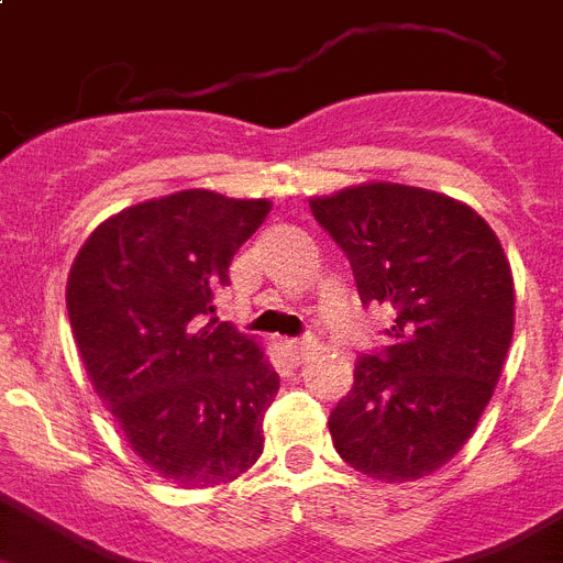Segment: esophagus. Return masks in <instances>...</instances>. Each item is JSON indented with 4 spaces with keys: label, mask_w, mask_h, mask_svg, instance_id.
Segmentation results:
<instances>
[{
    "label": "esophagus",
    "mask_w": 563,
    "mask_h": 563,
    "mask_svg": "<svg viewBox=\"0 0 563 563\" xmlns=\"http://www.w3.org/2000/svg\"><path fill=\"white\" fill-rule=\"evenodd\" d=\"M318 352V340L314 338H303V340H289V354L295 357L297 363L309 361L311 354Z\"/></svg>",
    "instance_id": "34e87169"
}]
</instances>
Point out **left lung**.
Segmentation results:
<instances>
[{
  "instance_id": "8db88e82",
  "label": "left lung",
  "mask_w": 563,
  "mask_h": 563,
  "mask_svg": "<svg viewBox=\"0 0 563 563\" xmlns=\"http://www.w3.org/2000/svg\"><path fill=\"white\" fill-rule=\"evenodd\" d=\"M346 252L363 303L395 314L389 346L354 363L329 418L334 450L384 484L450 464L493 400L515 332V283L500 240L466 202L372 179L311 197Z\"/></svg>"
}]
</instances>
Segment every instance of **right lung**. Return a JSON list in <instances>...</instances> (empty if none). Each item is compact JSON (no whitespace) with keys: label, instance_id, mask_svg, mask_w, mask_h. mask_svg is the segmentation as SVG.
Listing matches in <instances>:
<instances>
[{"label":"right lung","instance_id":"1","mask_svg":"<svg viewBox=\"0 0 563 563\" xmlns=\"http://www.w3.org/2000/svg\"><path fill=\"white\" fill-rule=\"evenodd\" d=\"M268 211L209 188L136 202L99 223L70 266L65 303L85 375L168 484H231L263 455L280 377L252 334L206 320Z\"/></svg>","mask_w":563,"mask_h":563}]
</instances>
